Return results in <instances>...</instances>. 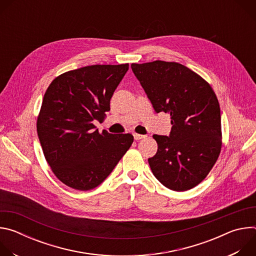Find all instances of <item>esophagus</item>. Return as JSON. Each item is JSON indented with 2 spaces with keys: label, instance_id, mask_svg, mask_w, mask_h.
<instances>
[{
  "label": "esophagus",
  "instance_id": "obj_1",
  "mask_svg": "<svg viewBox=\"0 0 256 256\" xmlns=\"http://www.w3.org/2000/svg\"><path fill=\"white\" fill-rule=\"evenodd\" d=\"M146 136H142V134H134V138L136 140H138L140 138H144Z\"/></svg>",
  "mask_w": 256,
  "mask_h": 256
}]
</instances>
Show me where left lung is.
Listing matches in <instances>:
<instances>
[{"mask_svg": "<svg viewBox=\"0 0 256 256\" xmlns=\"http://www.w3.org/2000/svg\"><path fill=\"white\" fill-rule=\"evenodd\" d=\"M132 70L157 114H170L171 132L154 134L156 155L149 158L155 177L169 190L186 192L206 177L222 147L221 110L210 85L188 66L155 60Z\"/></svg>", "mask_w": 256, "mask_h": 256, "instance_id": "obj_1", "label": "left lung"}]
</instances>
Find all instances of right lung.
<instances>
[{"mask_svg": "<svg viewBox=\"0 0 256 256\" xmlns=\"http://www.w3.org/2000/svg\"><path fill=\"white\" fill-rule=\"evenodd\" d=\"M128 70V64L88 66L64 72L48 86L36 128L48 165L66 186L97 188L132 146V134H100L93 124L110 110Z\"/></svg>", "mask_w": 256, "mask_h": 256, "instance_id": "add662e5", "label": "right lung"}]
</instances>
